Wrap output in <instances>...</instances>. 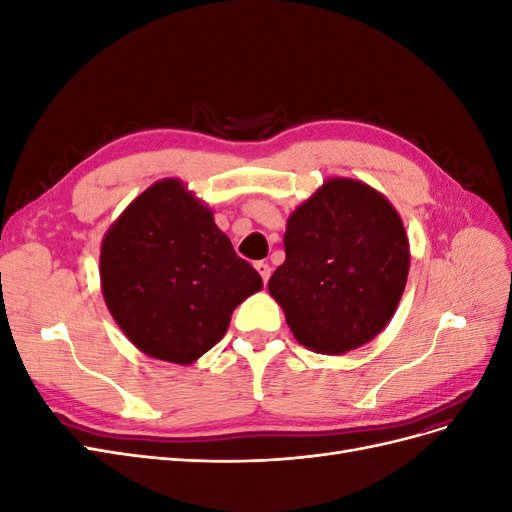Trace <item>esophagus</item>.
<instances>
[{
	"label": "esophagus",
	"instance_id": "1",
	"mask_svg": "<svg viewBox=\"0 0 512 512\" xmlns=\"http://www.w3.org/2000/svg\"><path fill=\"white\" fill-rule=\"evenodd\" d=\"M256 271L260 273V277H262V282L267 284V280H269V275H271V267H269V262H265V260H258L256 262Z\"/></svg>",
	"mask_w": 512,
	"mask_h": 512
}]
</instances>
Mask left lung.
Wrapping results in <instances>:
<instances>
[{
	"mask_svg": "<svg viewBox=\"0 0 512 512\" xmlns=\"http://www.w3.org/2000/svg\"><path fill=\"white\" fill-rule=\"evenodd\" d=\"M286 260L269 280L299 344L344 354L371 342L404 294L410 250L389 200L369 185L331 179L290 215Z\"/></svg>",
	"mask_w": 512,
	"mask_h": 512,
	"instance_id": "8db88e82",
	"label": "left lung"
}]
</instances>
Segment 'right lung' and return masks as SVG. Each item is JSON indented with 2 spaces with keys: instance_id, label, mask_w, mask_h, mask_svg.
<instances>
[{
  "instance_id": "add662e5",
  "label": "right lung",
  "mask_w": 512,
  "mask_h": 512,
  "mask_svg": "<svg viewBox=\"0 0 512 512\" xmlns=\"http://www.w3.org/2000/svg\"><path fill=\"white\" fill-rule=\"evenodd\" d=\"M100 277L130 342L179 365L218 344L232 309L262 288L258 271L177 179L153 183L106 232Z\"/></svg>"
}]
</instances>
